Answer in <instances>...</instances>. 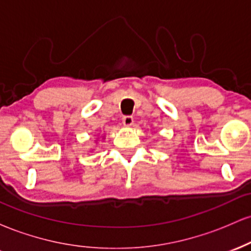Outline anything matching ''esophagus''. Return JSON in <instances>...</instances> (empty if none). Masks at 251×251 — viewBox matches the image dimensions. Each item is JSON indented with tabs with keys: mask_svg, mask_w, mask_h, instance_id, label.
<instances>
[{
	"mask_svg": "<svg viewBox=\"0 0 251 251\" xmlns=\"http://www.w3.org/2000/svg\"><path fill=\"white\" fill-rule=\"evenodd\" d=\"M134 120H133V117L131 116H125L123 118V124L126 126V127H131L132 125H133Z\"/></svg>",
	"mask_w": 251,
	"mask_h": 251,
	"instance_id": "1",
	"label": "esophagus"
}]
</instances>
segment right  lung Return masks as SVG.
<instances>
[{"instance_id":"add662e5","label":"right lung","mask_w":251,"mask_h":251,"mask_svg":"<svg viewBox=\"0 0 251 251\" xmlns=\"http://www.w3.org/2000/svg\"><path fill=\"white\" fill-rule=\"evenodd\" d=\"M97 142H98V139H97Z\"/></svg>"}]
</instances>
